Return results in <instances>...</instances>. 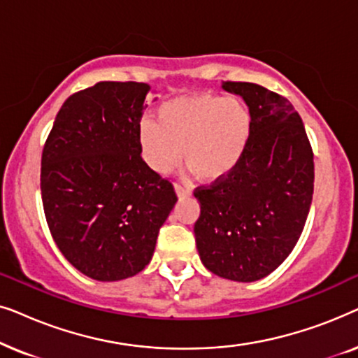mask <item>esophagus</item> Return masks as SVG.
Instances as JSON below:
<instances>
[{
    "instance_id": "esophagus-1",
    "label": "esophagus",
    "mask_w": 358,
    "mask_h": 358,
    "mask_svg": "<svg viewBox=\"0 0 358 358\" xmlns=\"http://www.w3.org/2000/svg\"><path fill=\"white\" fill-rule=\"evenodd\" d=\"M174 189H176V194H178V197H189L190 194H192V189L187 187V185H182V184H174Z\"/></svg>"
}]
</instances>
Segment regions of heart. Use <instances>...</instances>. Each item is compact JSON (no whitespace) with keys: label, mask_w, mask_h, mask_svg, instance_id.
I'll return each instance as SVG.
<instances>
[{"label":"heart","mask_w":358,"mask_h":358,"mask_svg":"<svg viewBox=\"0 0 358 358\" xmlns=\"http://www.w3.org/2000/svg\"><path fill=\"white\" fill-rule=\"evenodd\" d=\"M249 135L251 117L241 102L195 94L164 102L158 122H141L140 146L156 173H171L182 158L199 180L215 182L239 164Z\"/></svg>","instance_id":"obj_1"}]
</instances>
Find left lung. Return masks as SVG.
I'll use <instances>...</instances> for the list:
<instances>
[{
    "mask_svg": "<svg viewBox=\"0 0 358 358\" xmlns=\"http://www.w3.org/2000/svg\"><path fill=\"white\" fill-rule=\"evenodd\" d=\"M251 114V135L227 178L194 190L200 261L215 275L256 282L293 251L315 187V161L301 117L285 97L254 83L224 81Z\"/></svg>",
    "mask_w": 358,
    "mask_h": 358,
    "instance_id": "obj_1",
    "label": "left lung"
}]
</instances>
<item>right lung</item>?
Segmentation results:
<instances>
[{"mask_svg": "<svg viewBox=\"0 0 358 358\" xmlns=\"http://www.w3.org/2000/svg\"><path fill=\"white\" fill-rule=\"evenodd\" d=\"M151 87L101 81L71 94L42 151L41 190L53 241L99 282L134 277L153 257L178 195L141 158L140 120Z\"/></svg>", "mask_w": 358, "mask_h": 358, "instance_id": "1", "label": "right lung"}]
</instances>
